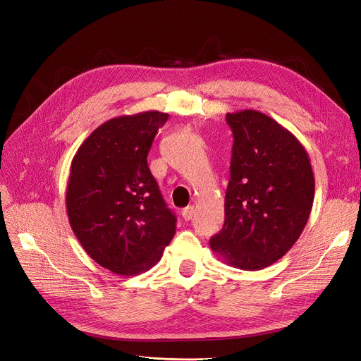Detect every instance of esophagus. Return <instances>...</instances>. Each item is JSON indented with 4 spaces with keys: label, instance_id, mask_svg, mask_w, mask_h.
<instances>
[{
    "label": "esophagus",
    "instance_id": "obj_1",
    "mask_svg": "<svg viewBox=\"0 0 361 361\" xmlns=\"http://www.w3.org/2000/svg\"><path fill=\"white\" fill-rule=\"evenodd\" d=\"M195 214H196V209H195L193 204H188L187 207H184V209L181 211V215L185 221H190L195 216Z\"/></svg>",
    "mask_w": 361,
    "mask_h": 361
}]
</instances>
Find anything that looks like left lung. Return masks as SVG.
Masks as SVG:
<instances>
[{
  "label": "left lung",
  "instance_id": "8db88e82",
  "mask_svg": "<svg viewBox=\"0 0 361 361\" xmlns=\"http://www.w3.org/2000/svg\"><path fill=\"white\" fill-rule=\"evenodd\" d=\"M233 130L225 222L212 252L243 271H260L286 255L312 212L314 177L298 139L267 114H226Z\"/></svg>",
  "mask_w": 361,
  "mask_h": 361
}]
</instances>
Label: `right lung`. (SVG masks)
I'll return each instance as SVG.
<instances>
[{
	"label": "right lung",
	"mask_w": 361,
	"mask_h": 361,
	"mask_svg": "<svg viewBox=\"0 0 361 361\" xmlns=\"http://www.w3.org/2000/svg\"><path fill=\"white\" fill-rule=\"evenodd\" d=\"M168 114L145 111L101 124L75 152L66 193L68 222L85 252L112 274L157 264L176 234V216L147 166Z\"/></svg>",
	"instance_id": "right-lung-1"
}]
</instances>
